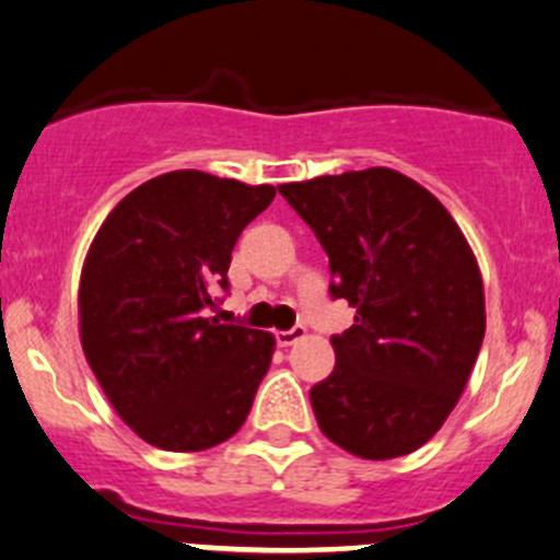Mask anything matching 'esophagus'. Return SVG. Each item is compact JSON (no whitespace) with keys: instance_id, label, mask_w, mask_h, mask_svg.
<instances>
[{"instance_id":"1","label":"esophagus","mask_w":560,"mask_h":560,"mask_svg":"<svg viewBox=\"0 0 560 560\" xmlns=\"http://www.w3.org/2000/svg\"><path fill=\"white\" fill-rule=\"evenodd\" d=\"M303 338H306V327L303 325H295L290 327V330L276 332V343H279V347H292V343L303 341Z\"/></svg>"}]
</instances>
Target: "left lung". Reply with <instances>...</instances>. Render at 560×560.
Here are the masks:
<instances>
[{
  "mask_svg": "<svg viewBox=\"0 0 560 560\" xmlns=\"http://www.w3.org/2000/svg\"><path fill=\"white\" fill-rule=\"evenodd\" d=\"M330 259V295L358 308L312 387L322 433L347 453H415L455 409L485 338V290L447 208L389 167L281 184Z\"/></svg>",
  "mask_w": 560,
  "mask_h": 560,
  "instance_id": "8db88e82",
  "label": "left lung"
}]
</instances>
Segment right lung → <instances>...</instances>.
I'll return each mask as SVG.
<instances>
[{
    "instance_id": "obj_1",
    "label": "right lung",
    "mask_w": 560,
    "mask_h": 560,
    "mask_svg": "<svg viewBox=\"0 0 560 560\" xmlns=\"http://www.w3.org/2000/svg\"><path fill=\"white\" fill-rule=\"evenodd\" d=\"M273 186L173 171L129 191L81 273V343L107 400L143 442L197 453L244 425L273 336L208 316L238 235Z\"/></svg>"
}]
</instances>
